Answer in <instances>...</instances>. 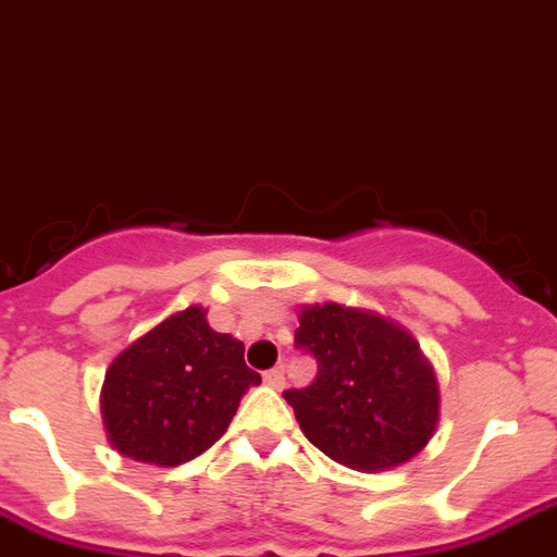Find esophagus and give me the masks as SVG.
Returning <instances> with one entry per match:
<instances>
[{
	"label": "esophagus",
	"mask_w": 557,
	"mask_h": 557,
	"mask_svg": "<svg viewBox=\"0 0 557 557\" xmlns=\"http://www.w3.org/2000/svg\"><path fill=\"white\" fill-rule=\"evenodd\" d=\"M263 381L269 383L271 388H283V386H286V372H283V366H274V369H269V372L263 374Z\"/></svg>",
	"instance_id": "obj_1"
}]
</instances>
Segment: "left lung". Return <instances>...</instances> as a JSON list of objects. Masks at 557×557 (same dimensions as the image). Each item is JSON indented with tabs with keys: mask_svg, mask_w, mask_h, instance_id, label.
Returning a JSON list of instances; mask_svg holds the SVG:
<instances>
[{
	"mask_svg": "<svg viewBox=\"0 0 557 557\" xmlns=\"http://www.w3.org/2000/svg\"><path fill=\"white\" fill-rule=\"evenodd\" d=\"M294 346L318 360V377L283 397L302 435L332 460L381 472L414 458L435 435V372L400 325L337 302L306 306Z\"/></svg>",
	"mask_w": 557,
	"mask_h": 557,
	"instance_id": "1",
	"label": "left lung"
}]
</instances>
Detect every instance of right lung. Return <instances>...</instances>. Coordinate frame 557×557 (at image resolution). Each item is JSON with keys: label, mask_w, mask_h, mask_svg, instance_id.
Returning <instances> with one entry per match:
<instances>
[{"label": "right lung", "mask_w": 557, "mask_h": 557, "mask_svg": "<svg viewBox=\"0 0 557 557\" xmlns=\"http://www.w3.org/2000/svg\"><path fill=\"white\" fill-rule=\"evenodd\" d=\"M260 374L243 360V343L214 332L191 306L108 366L102 420L120 455L180 467L223 437Z\"/></svg>", "instance_id": "add662e5"}]
</instances>
